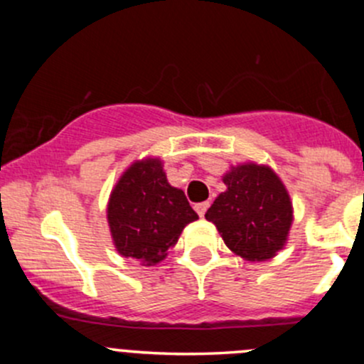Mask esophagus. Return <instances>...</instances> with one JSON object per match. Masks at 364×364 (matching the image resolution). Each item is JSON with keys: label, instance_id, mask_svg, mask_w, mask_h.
I'll return each instance as SVG.
<instances>
[{"label": "esophagus", "instance_id": "1", "mask_svg": "<svg viewBox=\"0 0 364 364\" xmlns=\"http://www.w3.org/2000/svg\"><path fill=\"white\" fill-rule=\"evenodd\" d=\"M208 208H209V203H199V204H196V211L199 213V216H204L205 211H208Z\"/></svg>", "mask_w": 364, "mask_h": 364}]
</instances>
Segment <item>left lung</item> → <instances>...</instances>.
I'll use <instances>...</instances> for the list:
<instances>
[{"label": "left lung", "instance_id": "1", "mask_svg": "<svg viewBox=\"0 0 364 364\" xmlns=\"http://www.w3.org/2000/svg\"><path fill=\"white\" fill-rule=\"evenodd\" d=\"M227 190L205 213L227 247L245 260H267L287 243L292 203L273 168L241 164L223 176Z\"/></svg>", "mask_w": 364, "mask_h": 364}]
</instances>
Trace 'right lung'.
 Masks as SVG:
<instances>
[{
  "instance_id": "right-lung-1",
  "label": "right lung",
  "mask_w": 364,
  "mask_h": 364,
  "mask_svg": "<svg viewBox=\"0 0 364 364\" xmlns=\"http://www.w3.org/2000/svg\"><path fill=\"white\" fill-rule=\"evenodd\" d=\"M199 218L185 192L168 185L159 159L134 161L114 186L107 220L119 255L159 264L183 229Z\"/></svg>"
}]
</instances>
